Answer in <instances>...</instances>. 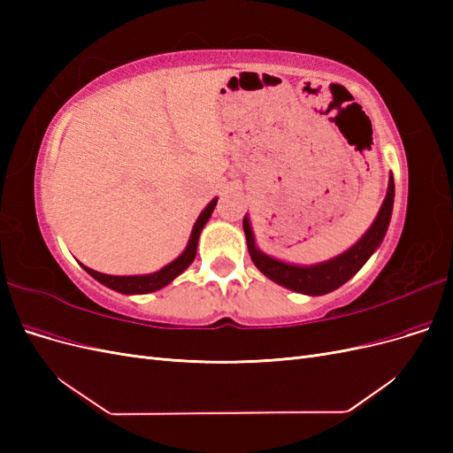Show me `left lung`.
<instances>
[{
	"label": "left lung",
	"mask_w": 453,
	"mask_h": 453,
	"mask_svg": "<svg viewBox=\"0 0 453 453\" xmlns=\"http://www.w3.org/2000/svg\"><path fill=\"white\" fill-rule=\"evenodd\" d=\"M393 196H395V183L391 175L386 200H383L376 221L368 228L366 234L346 253H342L340 257L315 266H293V265L281 263V260L272 258L265 253H260L255 248V238H253V230L250 226V219L243 217V232H245V240H248V250H250L251 260L266 278L287 287V289H293L296 293H304V295L331 293L338 289L340 285H344L351 276H355V273H357L361 266L370 258V255L378 250V245L381 243L383 236H386L388 226H389Z\"/></svg>",
	"instance_id": "left-lung-1"
}]
</instances>
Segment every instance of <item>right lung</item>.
I'll use <instances>...</instances> for the list:
<instances>
[{"label": "right lung", "instance_id": "obj_1", "mask_svg": "<svg viewBox=\"0 0 453 453\" xmlns=\"http://www.w3.org/2000/svg\"><path fill=\"white\" fill-rule=\"evenodd\" d=\"M215 203H217V198L211 200V202L208 203V208H205V210L200 213L198 221H196V225H195V228H193V234H190L187 250H185L180 257H177V258L173 260V263H170L168 266H164L162 270H158V272H155V273H149V276H107V273H100V272L90 270V268H87V266H83V268L90 273V276H92L94 280H98L100 283H104L105 287H109V289H113V291L125 293V295L153 293V291L160 289V287L168 285L172 280H175L183 270H187V266H188L190 263H193L195 257H196V248H198L200 232H202L203 225L208 223V219L211 217Z\"/></svg>", "mask_w": 453, "mask_h": 453}]
</instances>
